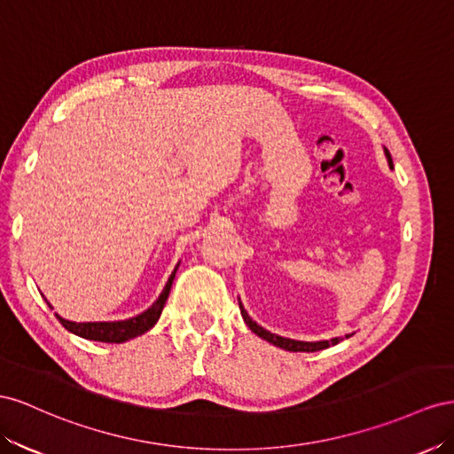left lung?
Wrapping results in <instances>:
<instances>
[{"instance_id":"left-lung-1","label":"left lung","mask_w":454,"mask_h":454,"mask_svg":"<svg viewBox=\"0 0 454 454\" xmlns=\"http://www.w3.org/2000/svg\"><path fill=\"white\" fill-rule=\"evenodd\" d=\"M386 158H387V163L394 165V163H392V155H390V152H387V150H386ZM239 308H241V316H243L245 323H247L249 329H251L253 333H256L258 336H261V339L271 342L274 346H279V348H283V349H289V352H317V349H325V348H329V346H333V344H339V342H340V339L321 340V342H301V340L283 339V336H278V334H274V333H270V331L262 329L261 325H256V323L249 317V314L245 312L241 304H239ZM346 336H349V334H346Z\"/></svg>"}]
</instances>
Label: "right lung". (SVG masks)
Returning <instances> with one entry per match:
<instances>
[{
    "label": "right lung",
    "mask_w": 454,
    "mask_h": 454,
    "mask_svg": "<svg viewBox=\"0 0 454 454\" xmlns=\"http://www.w3.org/2000/svg\"><path fill=\"white\" fill-rule=\"evenodd\" d=\"M176 274V268L171 274L169 281H167L163 293L160 294V299L155 301L146 312H142L137 317L131 319H125V321H112V323H74V321H67L59 317V321L62 323L64 329H68L70 333L82 336V339L87 340H97V342H125L129 339H135V336L146 333L148 329H152L155 323H158L160 316H161V309L167 302V296H169L171 291V285Z\"/></svg>",
    "instance_id": "right-lung-1"
}]
</instances>
